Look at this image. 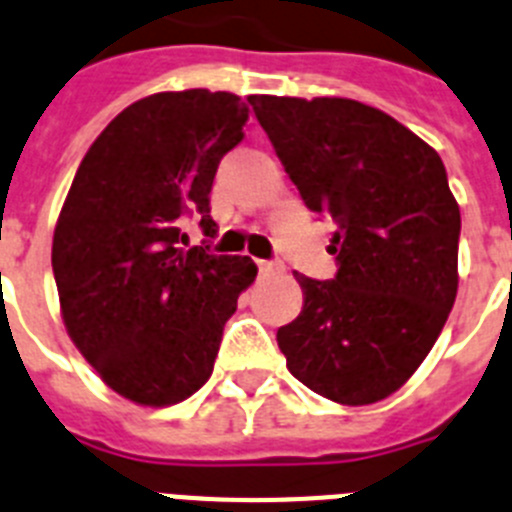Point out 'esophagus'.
I'll use <instances>...</instances> for the list:
<instances>
[{
	"instance_id": "1",
	"label": "esophagus",
	"mask_w": 512,
	"mask_h": 512,
	"mask_svg": "<svg viewBox=\"0 0 512 512\" xmlns=\"http://www.w3.org/2000/svg\"><path fill=\"white\" fill-rule=\"evenodd\" d=\"M257 270H260V273H265V275L278 273V270H281V262H273V260H257Z\"/></svg>"
}]
</instances>
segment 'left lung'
<instances>
[{"label":"left lung","instance_id":"left-lung-1","mask_svg":"<svg viewBox=\"0 0 512 512\" xmlns=\"http://www.w3.org/2000/svg\"><path fill=\"white\" fill-rule=\"evenodd\" d=\"M301 198L335 224L332 281L299 275L304 309L278 330L288 371L337 404H373L417 371L459 288V203L433 146L345 97L252 95Z\"/></svg>","mask_w":512,"mask_h":512}]
</instances>
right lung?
Segmentation results:
<instances>
[{
  "label": "right lung",
  "mask_w": 512,
  "mask_h": 512,
  "mask_svg": "<svg viewBox=\"0 0 512 512\" xmlns=\"http://www.w3.org/2000/svg\"><path fill=\"white\" fill-rule=\"evenodd\" d=\"M247 118L231 92L149 95L115 115L71 182L51 250L61 317L100 379L136 404L167 407L206 384L255 281L250 257L179 244L193 213L216 237L208 195Z\"/></svg>",
  "instance_id": "right-lung-1"
}]
</instances>
